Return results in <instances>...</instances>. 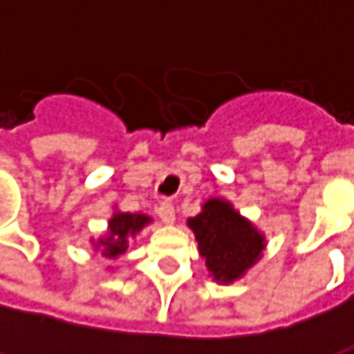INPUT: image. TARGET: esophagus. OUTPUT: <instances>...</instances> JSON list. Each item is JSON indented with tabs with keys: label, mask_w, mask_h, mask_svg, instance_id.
Returning a JSON list of instances; mask_svg holds the SVG:
<instances>
[{
	"label": "esophagus",
	"mask_w": 354,
	"mask_h": 354,
	"mask_svg": "<svg viewBox=\"0 0 354 354\" xmlns=\"http://www.w3.org/2000/svg\"><path fill=\"white\" fill-rule=\"evenodd\" d=\"M157 214H159V218L163 221V223H174V218H176V212H174V203L171 201H163V203H159V208H157Z\"/></svg>",
	"instance_id": "1"
}]
</instances>
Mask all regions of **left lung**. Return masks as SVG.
<instances>
[{
  "label": "left lung",
  "mask_w": 354,
  "mask_h": 354,
  "mask_svg": "<svg viewBox=\"0 0 354 354\" xmlns=\"http://www.w3.org/2000/svg\"><path fill=\"white\" fill-rule=\"evenodd\" d=\"M189 227L195 231L199 252L218 282L240 278L266 246L259 231L223 199L203 203V210L189 218Z\"/></svg>",
  "instance_id": "8db88e82"
}]
</instances>
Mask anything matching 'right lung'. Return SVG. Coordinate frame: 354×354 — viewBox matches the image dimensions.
<instances>
[{
	"label": "right lung",
	"instance_id": "obj_1",
	"mask_svg": "<svg viewBox=\"0 0 354 354\" xmlns=\"http://www.w3.org/2000/svg\"><path fill=\"white\" fill-rule=\"evenodd\" d=\"M148 221V216L144 214H125V212H116L110 221V236L100 240V244L104 246V254L106 257H118L120 252H125L127 248V236L140 231Z\"/></svg>",
	"mask_w": 354,
	"mask_h": 354
}]
</instances>
